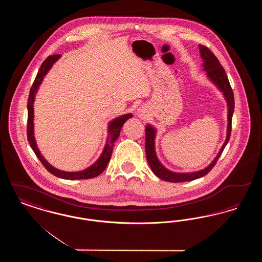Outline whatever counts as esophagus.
Masks as SVG:
<instances>
[{"label": "esophagus", "instance_id": "34e87169", "mask_svg": "<svg viewBox=\"0 0 262 262\" xmlns=\"http://www.w3.org/2000/svg\"><path fill=\"white\" fill-rule=\"evenodd\" d=\"M137 115L140 118H146L148 116V111L145 106H141L137 109Z\"/></svg>", "mask_w": 262, "mask_h": 262}]
</instances>
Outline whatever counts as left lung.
I'll list each match as a JSON object with an SVG mask.
<instances>
[{
	"instance_id": "obj_1",
	"label": "left lung",
	"mask_w": 262,
	"mask_h": 262,
	"mask_svg": "<svg viewBox=\"0 0 262 262\" xmlns=\"http://www.w3.org/2000/svg\"><path fill=\"white\" fill-rule=\"evenodd\" d=\"M200 57L202 59V67L203 71L206 72L207 78L211 81L212 83L219 89V91L222 92L225 100L227 102L228 107V125H227V135L225 142L222 147L219 150L217 156L213 159L206 168L190 172V173H177L170 171L167 169L162 163L159 161L156 150H155V138H156V128L154 126L147 124L145 126V152H146V159L149 164L150 168L154 174H156L159 179L170 183H183L188 182L192 180L200 179L201 177L208 174L211 171L212 168L215 166L217 160L221 156L223 150H224L231 136V129H232V117L235 108V101H234V93L230 85L228 76L225 73L223 67L221 66L218 59L215 57V55L209 50L207 47L200 45Z\"/></svg>"
}]
</instances>
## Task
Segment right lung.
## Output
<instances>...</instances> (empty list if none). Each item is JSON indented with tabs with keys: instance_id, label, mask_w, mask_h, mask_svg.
<instances>
[{
	"instance_id": "obj_1",
	"label": "right lung",
	"mask_w": 262,
	"mask_h": 262,
	"mask_svg": "<svg viewBox=\"0 0 262 262\" xmlns=\"http://www.w3.org/2000/svg\"><path fill=\"white\" fill-rule=\"evenodd\" d=\"M61 58V55H53L49 56L43 63L41 64L39 71H38L37 75L35 77V80L32 84V88L30 89L29 92V97L27 101V111H28V119H27V139L28 142L31 146L32 150L34 151L35 155L37 156L38 159L43 164V166L47 169V171H49L51 174L64 179V180H85V179H91V178H95L97 176H99L107 167L108 163L111 159L112 156L113 148H114V144L116 142V140L118 139V137H120V133L122 129V126L124 125L125 121H127L128 119H130L133 117V114L128 113L122 115L120 117H117L115 119H113L112 121L109 122L108 124V137L107 140L105 143V146L103 148V151L99 156V158L93 163L91 166H89L86 169L81 170V171H77V172H66L59 170L57 168H55L54 166H52L50 163L48 162L43 155L41 154L40 150L38 148L37 143L35 140L34 137V108H33V104H34V100L35 96L37 94L38 89L40 88L45 75L48 74V72L50 71L51 68L53 67V64L57 62L59 59Z\"/></svg>"
}]
</instances>
